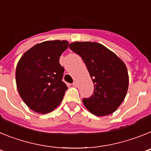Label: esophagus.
<instances>
[{"instance_id":"1","label":"esophagus","mask_w":151,"mask_h":151,"mask_svg":"<svg viewBox=\"0 0 151 151\" xmlns=\"http://www.w3.org/2000/svg\"><path fill=\"white\" fill-rule=\"evenodd\" d=\"M73 85L74 86V87L76 88V87H78V83H77V82H74L73 83Z\"/></svg>"}]
</instances>
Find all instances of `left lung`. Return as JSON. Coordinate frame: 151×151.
Returning a JSON list of instances; mask_svg holds the SVG:
<instances>
[{
	"mask_svg": "<svg viewBox=\"0 0 151 151\" xmlns=\"http://www.w3.org/2000/svg\"><path fill=\"white\" fill-rule=\"evenodd\" d=\"M69 48L82 57L94 83V92L82 102L94 115L103 116L117 110L125 99L129 87L127 68L122 60L97 42H78Z\"/></svg>",
	"mask_w": 151,
	"mask_h": 151,
	"instance_id": "obj_1",
	"label": "left lung"
}]
</instances>
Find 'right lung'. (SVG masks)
Segmentation results:
<instances>
[{"label":"right lung","mask_w":151,"mask_h":151,"mask_svg":"<svg viewBox=\"0 0 151 151\" xmlns=\"http://www.w3.org/2000/svg\"><path fill=\"white\" fill-rule=\"evenodd\" d=\"M66 41H47L33 46L19 60L16 82L21 98L38 113L53 111L62 101L68 87L62 81L64 69L60 57Z\"/></svg>","instance_id":"obj_1"}]
</instances>
